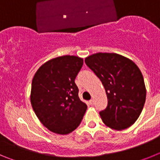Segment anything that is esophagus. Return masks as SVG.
I'll return each instance as SVG.
<instances>
[{"mask_svg":"<svg viewBox=\"0 0 160 160\" xmlns=\"http://www.w3.org/2000/svg\"><path fill=\"white\" fill-rule=\"evenodd\" d=\"M89 104H90V105H94V100L93 99H91V100H90V101H89Z\"/></svg>","mask_w":160,"mask_h":160,"instance_id":"1","label":"esophagus"}]
</instances>
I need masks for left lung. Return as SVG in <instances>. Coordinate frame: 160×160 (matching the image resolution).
Wrapping results in <instances>:
<instances>
[{
  "instance_id": "8db88e82",
  "label": "left lung",
  "mask_w": 160,
  "mask_h": 160,
  "mask_svg": "<svg viewBox=\"0 0 160 160\" xmlns=\"http://www.w3.org/2000/svg\"><path fill=\"white\" fill-rule=\"evenodd\" d=\"M85 62L101 80L107 96V108L100 111L102 122L111 129L124 130L135 123L146 100V87L134 62L114 53H97Z\"/></svg>"
}]
</instances>
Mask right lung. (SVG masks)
<instances>
[{
    "label": "right lung",
    "instance_id": "1",
    "mask_svg": "<svg viewBox=\"0 0 160 160\" xmlns=\"http://www.w3.org/2000/svg\"><path fill=\"white\" fill-rule=\"evenodd\" d=\"M82 58L64 55L47 61L32 80L30 102L38 119L48 130L67 135L78 128L87 109L80 100L74 80Z\"/></svg>",
    "mask_w": 160,
    "mask_h": 160
}]
</instances>
